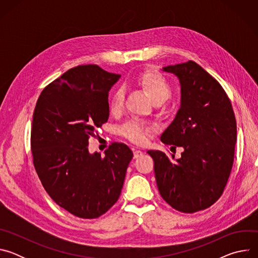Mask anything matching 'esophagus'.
Segmentation results:
<instances>
[{"label":"esophagus","instance_id":"esophagus-1","mask_svg":"<svg viewBox=\"0 0 258 258\" xmlns=\"http://www.w3.org/2000/svg\"><path fill=\"white\" fill-rule=\"evenodd\" d=\"M142 155H143V152H142L141 150H135V151H134V158H135V159L141 157Z\"/></svg>","mask_w":258,"mask_h":258}]
</instances>
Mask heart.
I'll return each mask as SVG.
<instances>
[{
    "label": "heart",
    "instance_id": "heart-1",
    "mask_svg": "<svg viewBox=\"0 0 258 258\" xmlns=\"http://www.w3.org/2000/svg\"><path fill=\"white\" fill-rule=\"evenodd\" d=\"M138 87L142 88L147 95L149 96L151 101L155 103H162L167 100L171 94V89L166 81V79L160 73L152 70H147L135 80ZM124 102L123 91L118 89L109 99V110L112 114H117L121 111ZM147 128L142 122L137 120H132L125 123L121 130V134L134 143L142 144L146 141Z\"/></svg>",
    "mask_w": 258,
    "mask_h": 258
}]
</instances>
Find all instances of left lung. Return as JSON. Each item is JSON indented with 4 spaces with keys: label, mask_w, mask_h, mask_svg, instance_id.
<instances>
[{
    "label": "left lung",
    "mask_w": 258,
    "mask_h": 258,
    "mask_svg": "<svg viewBox=\"0 0 258 258\" xmlns=\"http://www.w3.org/2000/svg\"><path fill=\"white\" fill-rule=\"evenodd\" d=\"M180 86V106L161 134L166 145L182 147L180 158L150 150L161 197L174 209L193 213L223 194L234 162L236 118L226 92L193 61L168 65Z\"/></svg>",
    "instance_id": "left-lung-1"
}]
</instances>
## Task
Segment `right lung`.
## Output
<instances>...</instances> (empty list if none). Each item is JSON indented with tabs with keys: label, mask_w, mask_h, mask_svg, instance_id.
Wrapping results in <instances>:
<instances>
[{
	"label": "right lung",
	"mask_w": 258,
	"mask_h": 258,
	"mask_svg": "<svg viewBox=\"0 0 258 258\" xmlns=\"http://www.w3.org/2000/svg\"><path fill=\"white\" fill-rule=\"evenodd\" d=\"M120 77L94 64L77 66L47 86L34 108V168L50 197L78 217L96 218L115 204L134 156L122 143L104 156L88 148L108 120V94Z\"/></svg>",
	"instance_id": "obj_1"
}]
</instances>
